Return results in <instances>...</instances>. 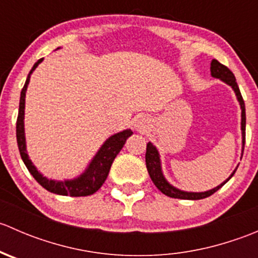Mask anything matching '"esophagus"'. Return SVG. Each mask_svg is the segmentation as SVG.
Instances as JSON below:
<instances>
[{"mask_svg": "<svg viewBox=\"0 0 258 258\" xmlns=\"http://www.w3.org/2000/svg\"><path fill=\"white\" fill-rule=\"evenodd\" d=\"M146 119L142 118V117H140V118H137V122H136V127H139V128H145L146 127Z\"/></svg>", "mask_w": 258, "mask_h": 258, "instance_id": "34e87169", "label": "esophagus"}]
</instances>
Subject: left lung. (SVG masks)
Returning <instances> with one entry per match:
<instances>
[{
	"instance_id": "obj_1",
	"label": "left lung",
	"mask_w": 258,
	"mask_h": 258,
	"mask_svg": "<svg viewBox=\"0 0 258 258\" xmlns=\"http://www.w3.org/2000/svg\"><path fill=\"white\" fill-rule=\"evenodd\" d=\"M211 75L216 79L222 80L223 82H226L227 85H230L231 87L233 88V91L236 92V96H237V100L241 105L242 110V121H241V130H242V142H243L244 147V137H246V110H244V101L242 98V95L240 92V88H238L237 82H236L235 75L231 72V70L228 67H226L225 64L220 63L217 59H212L211 62ZM146 167H147L148 175H150L151 179L155 183V186L162 192L163 195L168 197H172V199H179V200H202L206 199V197L211 196V195L215 194L216 191L221 188L226 182L228 181L236 172L235 171L232 172V175L230 176L225 182L220 184V186L215 187V188L210 189V191L206 192H184L181 191V189H177L176 187L171 186L167 181H166L165 177L162 175V171H161V162H160V155H158L157 150L151 142L147 144V148H146Z\"/></svg>"
}]
</instances>
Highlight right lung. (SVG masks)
Instances as JSON below:
<instances>
[{"label": "right lung", "instance_id": "right-lung-1", "mask_svg": "<svg viewBox=\"0 0 258 258\" xmlns=\"http://www.w3.org/2000/svg\"><path fill=\"white\" fill-rule=\"evenodd\" d=\"M42 61V58L38 59L35 64H33L32 70L28 74L27 80H26L25 86H23L22 91H21L20 97V108H18V116L16 122V137H17V145L18 150H20L21 158H22L23 163L26 165L27 170L30 171L33 178L47 191L52 192L56 195H62V196H71V197H81V196H90L93 195L96 191L100 189V187L105 183L106 178H107L108 172H110L111 165H112L114 157L118 155L119 151L123 147L124 142L132 135L131 130H126L119 134L111 136L100 151L92 162L90 163L87 170L80 176V177L71 179V181L64 182H56L53 179H48L43 177L35 166L32 165L31 160L28 158L27 152H26V144H25V128H23V116H25V96L26 90H27V85L30 82V76L32 74L33 70L38 66V63Z\"/></svg>", "mask_w": 258, "mask_h": 258}]
</instances>
